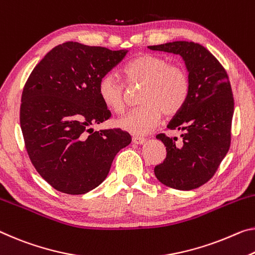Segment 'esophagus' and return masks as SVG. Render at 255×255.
Instances as JSON below:
<instances>
[{
	"instance_id": "obj_1",
	"label": "esophagus",
	"mask_w": 255,
	"mask_h": 255,
	"mask_svg": "<svg viewBox=\"0 0 255 255\" xmlns=\"http://www.w3.org/2000/svg\"><path fill=\"white\" fill-rule=\"evenodd\" d=\"M145 142H146V139H145L144 137H137V136L132 137V143H134V144L142 145V144H144Z\"/></svg>"
}]
</instances>
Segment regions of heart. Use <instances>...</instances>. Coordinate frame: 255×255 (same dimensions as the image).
Here are the masks:
<instances>
[{"mask_svg": "<svg viewBox=\"0 0 255 255\" xmlns=\"http://www.w3.org/2000/svg\"><path fill=\"white\" fill-rule=\"evenodd\" d=\"M129 85H143L139 94L142 106L117 120V126L132 135H145L165 116H175L185 106L189 94L188 76L180 67L171 66L164 56L143 54L131 60L124 69ZM100 100L116 113L124 111L125 88L112 72L104 75L98 85Z\"/></svg>", "mask_w": 255, "mask_h": 255, "instance_id": "1", "label": "heart"}]
</instances>
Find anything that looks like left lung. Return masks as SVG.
<instances>
[{
  "label": "left lung",
  "instance_id": "1",
  "mask_svg": "<svg viewBox=\"0 0 255 255\" xmlns=\"http://www.w3.org/2000/svg\"><path fill=\"white\" fill-rule=\"evenodd\" d=\"M152 51L179 54L188 71L189 94L183 109L169 123L177 137L159 134L167 156L154 168L155 177L168 187L191 191L215 175L230 146L234 99L227 72L204 46L171 42L147 46Z\"/></svg>",
  "mask_w": 255,
  "mask_h": 255
}]
</instances>
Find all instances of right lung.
<instances>
[{"instance_id": "add662e5", "label": "right lung", "mask_w": 255, "mask_h": 255, "mask_svg": "<svg viewBox=\"0 0 255 255\" xmlns=\"http://www.w3.org/2000/svg\"><path fill=\"white\" fill-rule=\"evenodd\" d=\"M127 52L66 42L31 71L20 126L31 163L56 191L79 195L98 187L117 153L130 144V135L119 128H92L111 116L99 98L100 79Z\"/></svg>"}]
</instances>
